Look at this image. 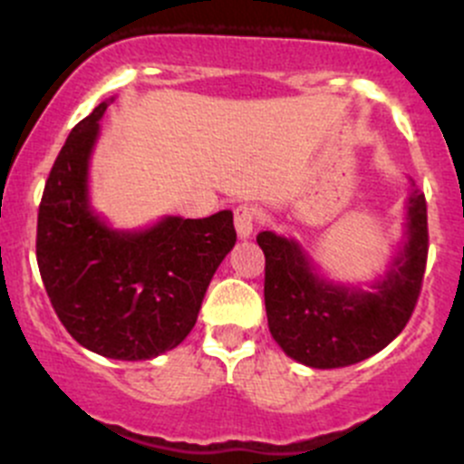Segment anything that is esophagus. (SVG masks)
Here are the masks:
<instances>
[{"instance_id":"1","label":"esophagus","mask_w":464,"mask_h":464,"mask_svg":"<svg viewBox=\"0 0 464 464\" xmlns=\"http://www.w3.org/2000/svg\"><path fill=\"white\" fill-rule=\"evenodd\" d=\"M256 228V208L249 204H242L236 208V231L240 240L251 237Z\"/></svg>"}]
</instances>
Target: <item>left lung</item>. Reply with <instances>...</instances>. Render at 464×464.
<instances>
[{
    "mask_svg": "<svg viewBox=\"0 0 464 464\" xmlns=\"http://www.w3.org/2000/svg\"><path fill=\"white\" fill-rule=\"evenodd\" d=\"M258 245L276 343L303 366H353L386 348L413 314L427 266V202L411 181L401 242L371 283L330 278L294 237L262 231Z\"/></svg>",
    "mask_w": 464,
    "mask_h": 464,
    "instance_id": "obj_1",
    "label": "left lung"
}]
</instances>
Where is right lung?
<instances>
[{
	"label": "right lung",
	"mask_w": 464,
	"mask_h": 464,
	"mask_svg": "<svg viewBox=\"0 0 464 464\" xmlns=\"http://www.w3.org/2000/svg\"><path fill=\"white\" fill-rule=\"evenodd\" d=\"M111 101L72 130L51 168L37 213V266L55 314L82 348L145 362L190 334L236 228L231 210L163 215L143 228H114L93 210L89 163Z\"/></svg>",
	"instance_id": "right-lung-1"
}]
</instances>
